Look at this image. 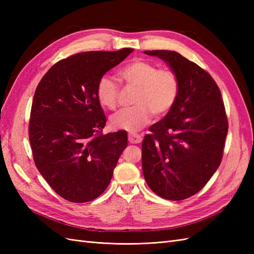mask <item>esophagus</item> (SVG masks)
<instances>
[{"label": "esophagus", "mask_w": 254, "mask_h": 254, "mask_svg": "<svg viewBox=\"0 0 254 254\" xmlns=\"http://www.w3.org/2000/svg\"><path fill=\"white\" fill-rule=\"evenodd\" d=\"M128 141L131 144H137L142 142V135L137 133H129L128 134Z\"/></svg>", "instance_id": "obj_1"}]
</instances>
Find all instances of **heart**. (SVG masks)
I'll return each instance as SVG.
<instances>
[{"instance_id":"1","label":"heart","mask_w":254,"mask_h":254,"mask_svg":"<svg viewBox=\"0 0 254 254\" xmlns=\"http://www.w3.org/2000/svg\"><path fill=\"white\" fill-rule=\"evenodd\" d=\"M120 77L126 86L136 88L131 107L123 108L110 118V126L115 130L137 131L147 125L151 115L162 118L170 112L179 96L180 83L172 68H159L156 64L136 58L121 68ZM121 89L109 75L98 79L95 94L98 103L113 110L118 106Z\"/></svg>"}]
</instances>
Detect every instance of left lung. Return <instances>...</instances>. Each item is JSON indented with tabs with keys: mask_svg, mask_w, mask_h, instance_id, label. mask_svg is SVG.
I'll return each mask as SVG.
<instances>
[{
	"mask_svg": "<svg viewBox=\"0 0 254 254\" xmlns=\"http://www.w3.org/2000/svg\"><path fill=\"white\" fill-rule=\"evenodd\" d=\"M144 53L170 64L180 91L173 109L144 136L143 175L160 197L183 200L198 193L221 162L228 133L224 101L212 76L179 53Z\"/></svg>",
	"mask_w": 254,
	"mask_h": 254,
	"instance_id": "1",
	"label": "left lung"
}]
</instances>
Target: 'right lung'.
<instances>
[{"mask_svg":"<svg viewBox=\"0 0 254 254\" xmlns=\"http://www.w3.org/2000/svg\"><path fill=\"white\" fill-rule=\"evenodd\" d=\"M131 52L92 51L61 59L35 91L28 125L34 162L67 201L88 202L102 195L127 147L124 130L103 133L107 119L95 88Z\"/></svg>","mask_w":254,"mask_h":254,"instance_id":"obj_1","label":"right lung"}]
</instances>
